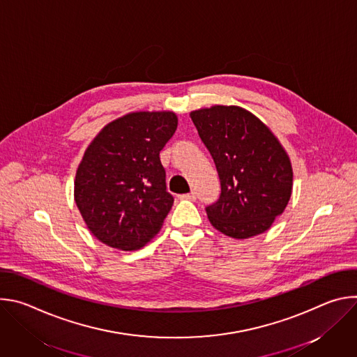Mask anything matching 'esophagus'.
I'll return each instance as SVG.
<instances>
[{"label": "esophagus", "mask_w": 357, "mask_h": 357, "mask_svg": "<svg viewBox=\"0 0 357 357\" xmlns=\"http://www.w3.org/2000/svg\"><path fill=\"white\" fill-rule=\"evenodd\" d=\"M179 197H181V199H185V200H195V199H196V193H195V192H190V193H186V195H181Z\"/></svg>", "instance_id": "obj_1"}]
</instances>
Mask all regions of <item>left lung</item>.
I'll use <instances>...</instances> for the list:
<instances>
[{"mask_svg": "<svg viewBox=\"0 0 357 357\" xmlns=\"http://www.w3.org/2000/svg\"><path fill=\"white\" fill-rule=\"evenodd\" d=\"M189 116L220 178V197L206 208L212 226L237 240L267 231L292 193L291 160L278 138L238 106L216 105Z\"/></svg>", "mask_w": 357, "mask_h": 357, "instance_id": "obj_1", "label": "left lung"}]
</instances>
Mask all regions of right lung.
<instances>
[{
	"label": "right lung",
	"mask_w": 357,
	"mask_h": 357,
	"mask_svg": "<svg viewBox=\"0 0 357 357\" xmlns=\"http://www.w3.org/2000/svg\"><path fill=\"white\" fill-rule=\"evenodd\" d=\"M176 127L174 112H132L89 144L76 171L75 202L97 240L134 251L160 233L174 205L160 151Z\"/></svg>",
	"instance_id": "1"
}]
</instances>
